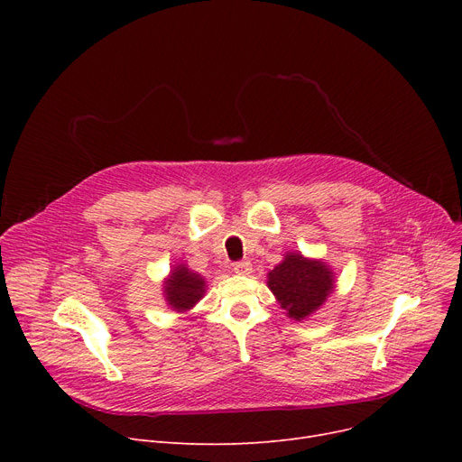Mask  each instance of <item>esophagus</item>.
<instances>
[{"label":"esophagus","mask_w":462,"mask_h":462,"mask_svg":"<svg viewBox=\"0 0 462 462\" xmlns=\"http://www.w3.org/2000/svg\"><path fill=\"white\" fill-rule=\"evenodd\" d=\"M234 272L237 275H251L253 273V263L249 260H241L234 263Z\"/></svg>","instance_id":"obj_1"}]
</instances>
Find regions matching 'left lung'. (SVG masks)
Listing matches in <instances>:
<instances>
[{
    "label": "left lung",
    "mask_w": 462,
    "mask_h": 462,
    "mask_svg": "<svg viewBox=\"0 0 462 462\" xmlns=\"http://www.w3.org/2000/svg\"><path fill=\"white\" fill-rule=\"evenodd\" d=\"M268 288L286 317L301 322L312 317L333 294L335 273L324 260L288 251L268 273Z\"/></svg>",
    "instance_id": "8db88e82"
}]
</instances>
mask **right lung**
Returning a JSON list of instances; mask_svg holds the SVG:
<instances>
[{
	"label": "right lung",
	"instance_id": "right-lung-1",
	"mask_svg": "<svg viewBox=\"0 0 462 462\" xmlns=\"http://www.w3.org/2000/svg\"><path fill=\"white\" fill-rule=\"evenodd\" d=\"M206 277L190 270L185 262L174 263L162 281V298L176 312H189L194 309V305L206 296Z\"/></svg>",
	"mask_w": 462,
	"mask_h": 462
}]
</instances>
